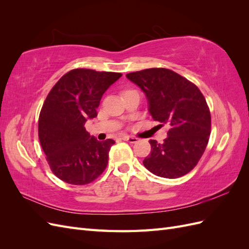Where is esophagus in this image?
I'll return each mask as SVG.
<instances>
[{
  "instance_id": "34e87169",
  "label": "esophagus",
  "mask_w": 249,
  "mask_h": 249,
  "mask_svg": "<svg viewBox=\"0 0 249 249\" xmlns=\"http://www.w3.org/2000/svg\"><path fill=\"white\" fill-rule=\"evenodd\" d=\"M123 139H124V141L130 142V143H136V142L138 141V138H136V137H131V136H124Z\"/></svg>"
}]
</instances>
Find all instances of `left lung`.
<instances>
[{
    "instance_id": "left-lung-1",
    "label": "left lung",
    "mask_w": 249,
    "mask_h": 249,
    "mask_svg": "<svg viewBox=\"0 0 249 249\" xmlns=\"http://www.w3.org/2000/svg\"><path fill=\"white\" fill-rule=\"evenodd\" d=\"M125 77L135 83L148 102L152 117L166 124L163 143L149 140L150 154L143 164L154 175L177 178L198 163L211 134V114L196 85L167 69H147Z\"/></svg>"
}]
</instances>
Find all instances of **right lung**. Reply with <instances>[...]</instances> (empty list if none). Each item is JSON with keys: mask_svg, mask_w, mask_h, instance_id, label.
<instances>
[{"mask_svg": "<svg viewBox=\"0 0 249 249\" xmlns=\"http://www.w3.org/2000/svg\"><path fill=\"white\" fill-rule=\"evenodd\" d=\"M123 74L76 69L51 89L38 119V136L54 175L71 185H86L106 169L109 150L115 141H99L85 129L87 119L106 90Z\"/></svg>", "mask_w": 249, "mask_h": 249, "instance_id": "1", "label": "right lung"}]
</instances>
